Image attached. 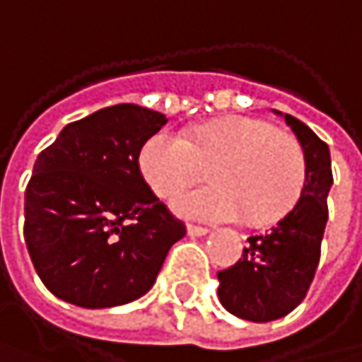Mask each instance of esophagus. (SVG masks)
Listing matches in <instances>:
<instances>
[{
  "instance_id": "obj_1",
  "label": "esophagus",
  "mask_w": 362,
  "mask_h": 362,
  "mask_svg": "<svg viewBox=\"0 0 362 362\" xmlns=\"http://www.w3.org/2000/svg\"><path fill=\"white\" fill-rule=\"evenodd\" d=\"M209 230L205 226H197V224H188V235L190 237H205Z\"/></svg>"
}]
</instances>
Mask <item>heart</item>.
I'll use <instances>...</instances> for the list:
<instances>
[{"mask_svg": "<svg viewBox=\"0 0 362 362\" xmlns=\"http://www.w3.org/2000/svg\"><path fill=\"white\" fill-rule=\"evenodd\" d=\"M211 165L205 188L176 199V211L205 222L243 220L268 224L285 216L298 201L306 157L302 144L272 123L233 115L190 134L159 129L140 148V174L161 199H172L203 176V163Z\"/></svg>", "mask_w": 362, "mask_h": 362, "instance_id": "1", "label": "heart"}]
</instances>
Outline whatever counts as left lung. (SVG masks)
<instances>
[{
    "instance_id": "obj_1",
    "label": "left lung",
    "mask_w": 362,
    "mask_h": 362,
    "mask_svg": "<svg viewBox=\"0 0 362 362\" xmlns=\"http://www.w3.org/2000/svg\"><path fill=\"white\" fill-rule=\"evenodd\" d=\"M306 157L302 194L276 226L247 239L243 257L218 272L222 306L239 319L268 323L289 315L306 298L325 235L327 194L333 184L329 146L300 119L285 115Z\"/></svg>"
}]
</instances>
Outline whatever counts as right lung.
<instances>
[{"label": "right lung", "instance_id": "add662e5", "mask_svg": "<svg viewBox=\"0 0 362 362\" xmlns=\"http://www.w3.org/2000/svg\"><path fill=\"white\" fill-rule=\"evenodd\" d=\"M163 112L115 105L69 123L39 153L25 190V243L43 285L83 308L142 298L186 235L140 174Z\"/></svg>", "mask_w": 362, "mask_h": 362}]
</instances>
